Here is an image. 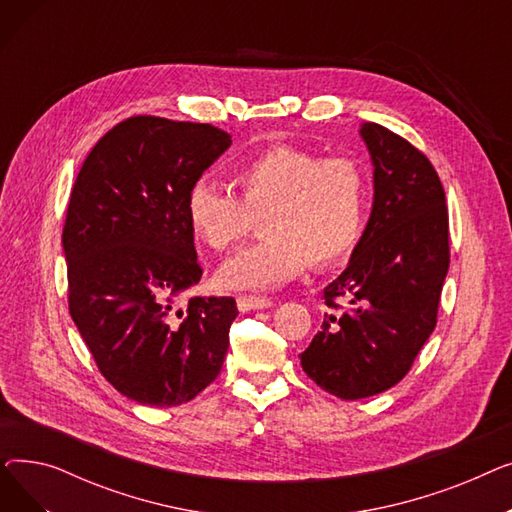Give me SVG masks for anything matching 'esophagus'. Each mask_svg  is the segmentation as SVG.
<instances>
[{
  "label": "esophagus",
  "instance_id": "1",
  "mask_svg": "<svg viewBox=\"0 0 512 512\" xmlns=\"http://www.w3.org/2000/svg\"><path fill=\"white\" fill-rule=\"evenodd\" d=\"M236 303H238V309L245 313V311H255V309H270V307H274V301L272 299H267V297H238L236 299Z\"/></svg>",
  "mask_w": 512,
  "mask_h": 512
}]
</instances>
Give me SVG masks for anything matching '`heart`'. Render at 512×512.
Listing matches in <instances>:
<instances>
[{"label":"heart","instance_id":"obj_1","mask_svg":"<svg viewBox=\"0 0 512 512\" xmlns=\"http://www.w3.org/2000/svg\"><path fill=\"white\" fill-rule=\"evenodd\" d=\"M230 191L197 182L186 195V222L199 245L226 253L261 220L267 238L218 272L226 290H274L353 253L365 228L369 182L351 157L270 147L232 170Z\"/></svg>","mask_w":512,"mask_h":512}]
</instances>
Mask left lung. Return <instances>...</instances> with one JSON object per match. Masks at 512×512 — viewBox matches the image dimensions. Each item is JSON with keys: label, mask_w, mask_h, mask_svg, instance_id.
<instances>
[{"label": "left lung", "mask_w": 512, "mask_h": 512, "mask_svg": "<svg viewBox=\"0 0 512 512\" xmlns=\"http://www.w3.org/2000/svg\"><path fill=\"white\" fill-rule=\"evenodd\" d=\"M359 134L373 164L371 215L348 267L324 288L332 313L299 355L309 378L342 400L380 394L409 373L436 328L450 263L432 161L375 122Z\"/></svg>", "instance_id": "obj_1"}]
</instances>
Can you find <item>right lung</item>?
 Here are the masks:
<instances>
[{"label": "right lung", "mask_w": 512, "mask_h": 512, "mask_svg": "<svg viewBox=\"0 0 512 512\" xmlns=\"http://www.w3.org/2000/svg\"><path fill=\"white\" fill-rule=\"evenodd\" d=\"M232 145L211 124L132 116L80 168L66 213L68 307L101 371L147 407H178L224 365L232 297H193L201 280L186 195Z\"/></svg>", "instance_id": "right-lung-1"}]
</instances>
